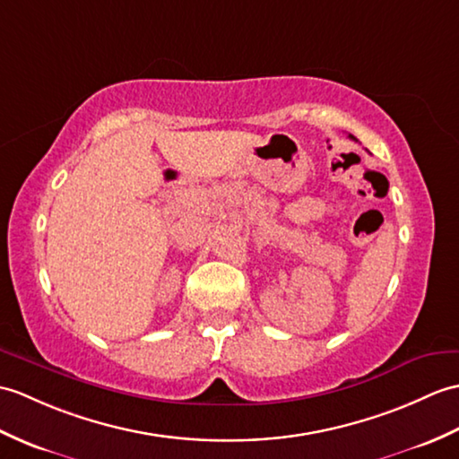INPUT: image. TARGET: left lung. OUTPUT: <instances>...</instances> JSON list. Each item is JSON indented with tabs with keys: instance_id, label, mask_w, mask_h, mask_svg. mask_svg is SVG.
Wrapping results in <instances>:
<instances>
[{
	"instance_id": "8db88e82",
	"label": "left lung",
	"mask_w": 459,
	"mask_h": 459,
	"mask_svg": "<svg viewBox=\"0 0 459 459\" xmlns=\"http://www.w3.org/2000/svg\"><path fill=\"white\" fill-rule=\"evenodd\" d=\"M350 138H354V136H351V134H350ZM354 141H356V138H354Z\"/></svg>"
}]
</instances>
